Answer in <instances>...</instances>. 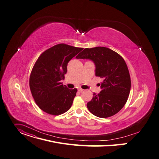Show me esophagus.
Segmentation results:
<instances>
[{"instance_id":"1","label":"esophagus","mask_w":159,"mask_h":159,"mask_svg":"<svg viewBox=\"0 0 159 159\" xmlns=\"http://www.w3.org/2000/svg\"><path fill=\"white\" fill-rule=\"evenodd\" d=\"M78 91L81 93V92H82V91H83V89H80V88H79V89H78Z\"/></svg>"}]
</instances>
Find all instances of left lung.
<instances>
[{
	"label": "left lung",
	"mask_w": 159,
	"mask_h": 159,
	"mask_svg": "<svg viewBox=\"0 0 159 159\" xmlns=\"http://www.w3.org/2000/svg\"><path fill=\"white\" fill-rule=\"evenodd\" d=\"M89 59L96 66L95 75L103 79L102 91L88 103L89 111L96 117L107 118L118 113L125 105L131 90V77L123 57L105 47L84 49L77 57Z\"/></svg>",
	"instance_id": "obj_1"
}]
</instances>
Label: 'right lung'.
<instances>
[{"label": "right lung", "mask_w": 159, "mask_h": 159, "mask_svg": "<svg viewBox=\"0 0 159 159\" xmlns=\"http://www.w3.org/2000/svg\"><path fill=\"white\" fill-rule=\"evenodd\" d=\"M83 48L59 44L42 52L30 74L29 85L39 107L46 113L59 115L71 107L77 92L61 82L67 72L68 63Z\"/></svg>", "instance_id": "add662e5"}]
</instances>
